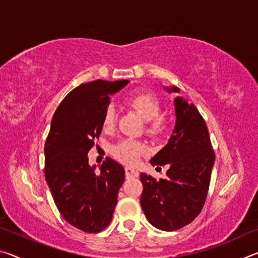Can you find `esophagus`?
<instances>
[{"label": "esophagus", "mask_w": 258, "mask_h": 258, "mask_svg": "<svg viewBox=\"0 0 258 258\" xmlns=\"http://www.w3.org/2000/svg\"><path fill=\"white\" fill-rule=\"evenodd\" d=\"M125 175H126V178L138 177L139 172L137 171V169H134L132 167H125Z\"/></svg>", "instance_id": "1"}]
</instances>
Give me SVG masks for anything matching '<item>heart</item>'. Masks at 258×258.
Wrapping results in <instances>:
<instances>
[{
    "mask_svg": "<svg viewBox=\"0 0 258 258\" xmlns=\"http://www.w3.org/2000/svg\"><path fill=\"white\" fill-rule=\"evenodd\" d=\"M126 104L137 111L146 120V132L152 138H158L164 133L166 128V117L160 115L161 104L159 99L150 92H134L125 99ZM116 123V110L112 106H109L104 111L102 126L106 131H110ZM148 151L145 143L138 140L125 139L121 140L112 148V154L117 159L123 163L134 165L137 164L140 157Z\"/></svg>",
    "mask_w": 258,
    "mask_h": 258,
    "instance_id": "obj_1",
    "label": "heart"
}]
</instances>
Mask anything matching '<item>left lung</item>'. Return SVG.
<instances>
[{
  "label": "left lung",
  "mask_w": 258,
  "mask_h": 258,
  "mask_svg": "<svg viewBox=\"0 0 258 258\" xmlns=\"http://www.w3.org/2000/svg\"><path fill=\"white\" fill-rule=\"evenodd\" d=\"M168 93H178L176 86L165 87ZM175 126L167 145L152 157V165H168L166 178L140 174L143 192L140 204L147 220L155 228L175 231L199 215L211 182L215 154L206 123L194 103L174 99Z\"/></svg>",
  "instance_id": "left-lung-1"
}]
</instances>
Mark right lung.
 <instances>
[{"label": "right lung", "mask_w": 258, "mask_h": 258, "mask_svg": "<svg viewBox=\"0 0 258 258\" xmlns=\"http://www.w3.org/2000/svg\"><path fill=\"white\" fill-rule=\"evenodd\" d=\"M127 80H97L71 91L56 109L47 135L45 181L64 220L87 233H98L110 223L118 190L125 180L123 166L107 158L95 173L87 152L102 131L110 95Z\"/></svg>", "instance_id": "add662e5"}]
</instances>
